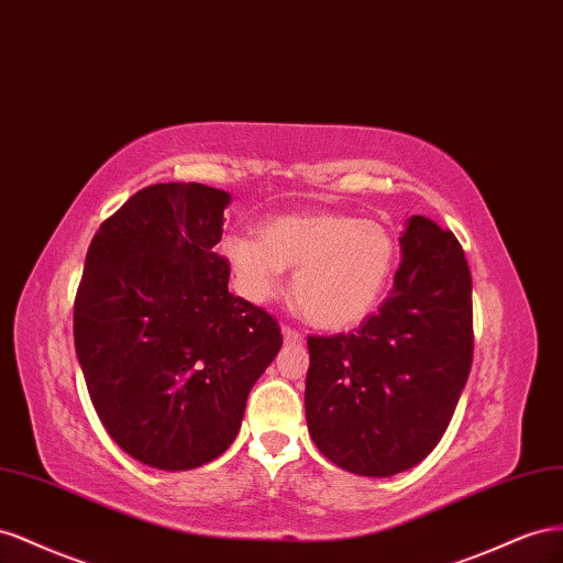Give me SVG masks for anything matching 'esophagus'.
<instances>
[{"instance_id": "obj_1", "label": "esophagus", "mask_w": 563, "mask_h": 563, "mask_svg": "<svg viewBox=\"0 0 563 563\" xmlns=\"http://www.w3.org/2000/svg\"><path fill=\"white\" fill-rule=\"evenodd\" d=\"M283 340H285V342H290V344H297V342H301V332H297V330H292V328L283 325Z\"/></svg>"}]
</instances>
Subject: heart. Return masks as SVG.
Masks as SVG:
<instances>
[{
    "label": "heart",
    "instance_id": "1",
    "mask_svg": "<svg viewBox=\"0 0 563 563\" xmlns=\"http://www.w3.org/2000/svg\"><path fill=\"white\" fill-rule=\"evenodd\" d=\"M221 254L252 301L276 297L285 268H297V311L316 328L349 330L371 316L387 292L398 243L379 221L316 210L266 221L262 238L223 235Z\"/></svg>",
    "mask_w": 563,
    "mask_h": 563
}]
</instances>
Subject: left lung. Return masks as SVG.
Wrapping results in <instances>:
<instances>
[{
	"label": "left lung",
	"instance_id": "left-lung-1",
	"mask_svg": "<svg viewBox=\"0 0 563 563\" xmlns=\"http://www.w3.org/2000/svg\"><path fill=\"white\" fill-rule=\"evenodd\" d=\"M377 313L309 336L303 406L318 451L361 476L422 462L445 433L474 356L472 273L457 238L415 214Z\"/></svg>",
	"mask_w": 563,
	"mask_h": 563
}]
</instances>
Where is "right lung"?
Instances as JSON below:
<instances>
[{
	"label": "right lung",
	"instance_id": "obj_1",
	"mask_svg": "<svg viewBox=\"0 0 563 563\" xmlns=\"http://www.w3.org/2000/svg\"><path fill=\"white\" fill-rule=\"evenodd\" d=\"M231 192L155 184L96 231L73 332L96 415L126 455L184 472L233 443L276 358V318L229 292L214 252Z\"/></svg>",
	"mask_w": 563,
	"mask_h": 563
}]
</instances>
